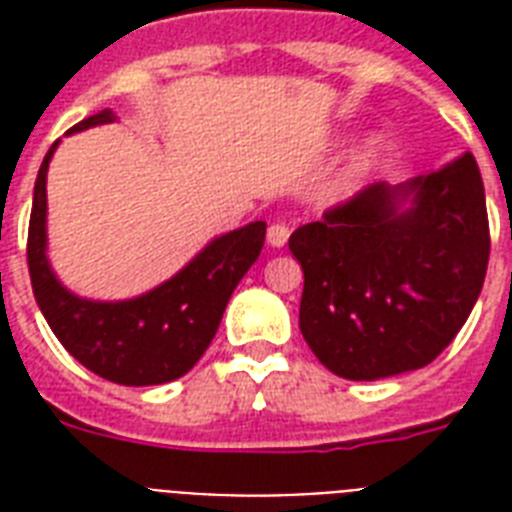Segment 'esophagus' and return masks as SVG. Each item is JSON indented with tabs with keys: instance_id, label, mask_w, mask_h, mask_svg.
<instances>
[{
	"instance_id": "obj_1",
	"label": "esophagus",
	"mask_w": 512,
	"mask_h": 512,
	"mask_svg": "<svg viewBox=\"0 0 512 512\" xmlns=\"http://www.w3.org/2000/svg\"><path fill=\"white\" fill-rule=\"evenodd\" d=\"M287 241H289V225L287 223L268 225V244H271V247H284Z\"/></svg>"
}]
</instances>
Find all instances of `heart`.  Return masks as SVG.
Masks as SVG:
<instances>
[{
	"label": "heart",
	"mask_w": 512,
	"mask_h": 512,
	"mask_svg": "<svg viewBox=\"0 0 512 512\" xmlns=\"http://www.w3.org/2000/svg\"><path fill=\"white\" fill-rule=\"evenodd\" d=\"M364 167H366V156H364V159H358V162L353 164L348 172H345V177H342V188H350V185L356 183V177L364 172Z\"/></svg>",
	"instance_id": "obj_1"
}]
</instances>
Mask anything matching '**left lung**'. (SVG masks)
Returning a JSON list of instances; mask_svg holds the SVG:
<instances>
[{"instance_id": "8db88e82", "label": "left lung", "mask_w": 512, "mask_h": 512, "mask_svg": "<svg viewBox=\"0 0 512 512\" xmlns=\"http://www.w3.org/2000/svg\"><path fill=\"white\" fill-rule=\"evenodd\" d=\"M489 217L473 154L404 185L372 183L300 225V332L345 380L428 366L457 337L489 265Z\"/></svg>"}]
</instances>
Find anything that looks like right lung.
I'll return each instance as SVG.
<instances>
[{
  "instance_id": "right-lung-1",
  "label": "right lung",
  "mask_w": 512,
  "mask_h": 512,
  "mask_svg": "<svg viewBox=\"0 0 512 512\" xmlns=\"http://www.w3.org/2000/svg\"><path fill=\"white\" fill-rule=\"evenodd\" d=\"M100 111L74 124L71 132L114 122ZM60 140L44 156L34 185L28 223V273L39 311L82 366L119 385H162L191 369L215 337L233 289L252 268L265 241V223L223 233L201 249L183 271L146 295L100 303L68 292L47 260V167Z\"/></svg>"
}]
</instances>
